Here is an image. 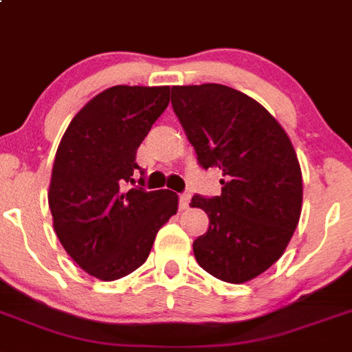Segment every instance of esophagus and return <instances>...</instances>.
Segmentation results:
<instances>
[{
  "label": "esophagus",
  "instance_id": "esophagus-1",
  "mask_svg": "<svg viewBox=\"0 0 352 352\" xmlns=\"http://www.w3.org/2000/svg\"><path fill=\"white\" fill-rule=\"evenodd\" d=\"M189 200H191V197H189L188 193H180L179 195V207L180 210H186L189 207Z\"/></svg>",
  "mask_w": 352,
  "mask_h": 352
}]
</instances>
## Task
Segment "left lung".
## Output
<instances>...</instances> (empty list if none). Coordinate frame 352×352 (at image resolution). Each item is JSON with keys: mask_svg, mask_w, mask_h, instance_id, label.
I'll return each instance as SVG.
<instances>
[{"mask_svg": "<svg viewBox=\"0 0 352 352\" xmlns=\"http://www.w3.org/2000/svg\"><path fill=\"white\" fill-rule=\"evenodd\" d=\"M172 106L201 168H219L221 195H195L209 228L193 243L201 269L228 283L250 282L283 255L303 206L292 142L255 99L225 85L172 87Z\"/></svg>", "mask_w": 352, "mask_h": 352, "instance_id": "left-lung-1", "label": "left lung"}]
</instances>
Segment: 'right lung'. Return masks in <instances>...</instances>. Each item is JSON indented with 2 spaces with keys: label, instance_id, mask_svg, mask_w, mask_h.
Listing matches in <instances>:
<instances>
[{
  "label": "right lung",
  "instance_id": "right-lung-1",
  "mask_svg": "<svg viewBox=\"0 0 352 352\" xmlns=\"http://www.w3.org/2000/svg\"><path fill=\"white\" fill-rule=\"evenodd\" d=\"M168 102L170 87H111L79 109L58 145L47 193L54 232L70 258L102 282L138 269L177 212L179 197L168 189H124Z\"/></svg>",
  "mask_w": 352,
  "mask_h": 352
}]
</instances>
